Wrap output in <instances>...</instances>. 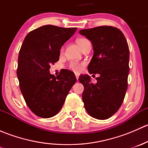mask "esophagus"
I'll use <instances>...</instances> for the list:
<instances>
[{
	"mask_svg": "<svg viewBox=\"0 0 148 148\" xmlns=\"http://www.w3.org/2000/svg\"><path fill=\"white\" fill-rule=\"evenodd\" d=\"M75 76H76V78H77V79L78 80V79H79V74H75Z\"/></svg>",
	"mask_w": 148,
	"mask_h": 148,
	"instance_id": "obj_1",
	"label": "esophagus"
}]
</instances>
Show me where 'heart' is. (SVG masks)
<instances>
[{
    "label": "heart",
    "mask_w": 148,
    "mask_h": 148,
    "mask_svg": "<svg viewBox=\"0 0 148 148\" xmlns=\"http://www.w3.org/2000/svg\"><path fill=\"white\" fill-rule=\"evenodd\" d=\"M88 40L86 39V38H80L77 40V44H78V45L82 49V47L83 46L84 44ZM82 66H83V64L82 63H79V62H71L69 63V69L70 70H71V71H74V72L78 73L81 71Z\"/></svg>",
    "instance_id": "1"
}]
</instances>
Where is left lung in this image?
Segmentation results:
<instances>
[{
	"label": "left lung",
	"mask_w": 148,
	"mask_h": 148,
	"mask_svg": "<svg viewBox=\"0 0 148 148\" xmlns=\"http://www.w3.org/2000/svg\"><path fill=\"white\" fill-rule=\"evenodd\" d=\"M89 39L94 54L88 65L90 74H99L97 82L87 74L80 75L84 85L82 100L89 115L98 120L112 116L122 105L127 89L130 51L122 31L113 26H102L80 30Z\"/></svg>",
	"instance_id": "obj_1"
}]
</instances>
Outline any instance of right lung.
Listing matches in <instances>:
<instances>
[{"label": "right lung", "instance_id": "right-lung-1", "mask_svg": "<svg viewBox=\"0 0 148 148\" xmlns=\"http://www.w3.org/2000/svg\"><path fill=\"white\" fill-rule=\"evenodd\" d=\"M77 28L46 25L25 37L18 59L17 77L21 92L30 110L42 118L56 115L77 82L72 71L64 69L55 77L51 65L58 62L60 49Z\"/></svg>", "mask_w": 148, "mask_h": 148}]
</instances>
